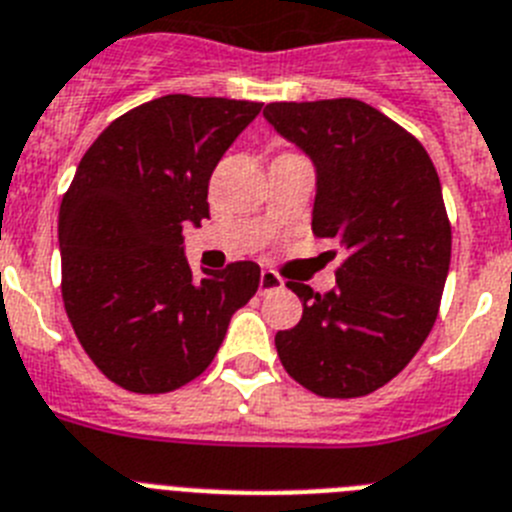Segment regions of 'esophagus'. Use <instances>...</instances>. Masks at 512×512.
<instances>
[{
	"mask_svg": "<svg viewBox=\"0 0 512 512\" xmlns=\"http://www.w3.org/2000/svg\"><path fill=\"white\" fill-rule=\"evenodd\" d=\"M259 287H261V292L279 290V287H285V279L279 277L277 272H272V269H264L259 277Z\"/></svg>",
	"mask_w": 512,
	"mask_h": 512,
	"instance_id": "1",
	"label": "esophagus"
}]
</instances>
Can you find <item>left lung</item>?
Returning a JSON list of instances; mask_svg holds the SVG:
<instances>
[{
    "label": "left lung",
    "mask_w": 512,
    "mask_h": 512,
    "mask_svg": "<svg viewBox=\"0 0 512 512\" xmlns=\"http://www.w3.org/2000/svg\"><path fill=\"white\" fill-rule=\"evenodd\" d=\"M266 121L316 165L313 233L347 251L336 287L277 331L287 373L323 399L378 391L409 365L438 318L451 222L438 170L417 139L355 98L269 103Z\"/></svg>",
    "instance_id": "8db88e82"
}]
</instances>
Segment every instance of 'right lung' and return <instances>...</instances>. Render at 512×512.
Masks as SVG:
<instances>
[{"mask_svg":"<svg viewBox=\"0 0 512 512\" xmlns=\"http://www.w3.org/2000/svg\"><path fill=\"white\" fill-rule=\"evenodd\" d=\"M261 103L163 95L103 129L59 209L61 298L108 381L168 393L199 378L227 323L259 290L235 261L196 279L183 227L209 217V178Z\"/></svg>","mask_w":512,"mask_h":512,"instance_id":"right-lung-1","label":"right lung"}]
</instances>
